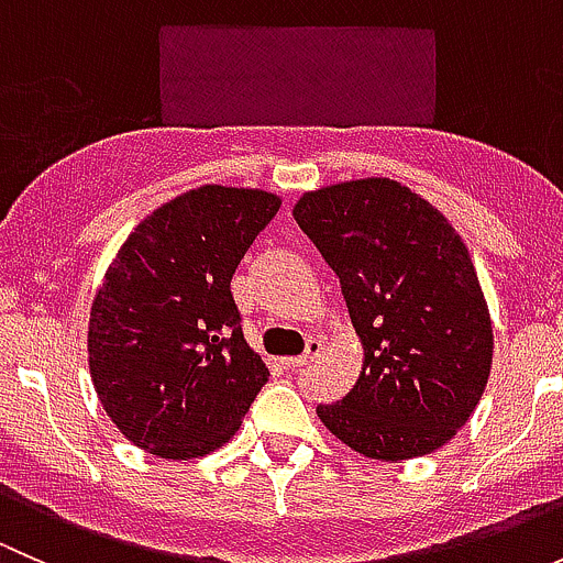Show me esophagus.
<instances>
[{
  "mask_svg": "<svg viewBox=\"0 0 563 563\" xmlns=\"http://www.w3.org/2000/svg\"><path fill=\"white\" fill-rule=\"evenodd\" d=\"M318 354H321V340H310L308 351H305L302 356H286V360H280V362H283V367L294 371V367H302V365H308V362H313Z\"/></svg>",
  "mask_w": 563,
  "mask_h": 563,
  "instance_id": "esophagus-1",
  "label": "esophagus"
}]
</instances>
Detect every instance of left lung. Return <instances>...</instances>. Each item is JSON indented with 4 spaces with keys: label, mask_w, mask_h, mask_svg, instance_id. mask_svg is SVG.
Here are the masks:
<instances>
[{
    "label": "left lung",
    "mask_w": 563,
    "mask_h": 563,
    "mask_svg": "<svg viewBox=\"0 0 563 563\" xmlns=\"http://www.w3.org/2000/svg\"><path fill=\"white\" fill-rule=\"evenodd\" d=\"M294 220L338 272L362 371L316 413L373 460L441 450L468 422L493 365V321L455 225L387 176L308 190Z\"/></svg>",
    "instance_id": "8db88e82"
}]
</instances>
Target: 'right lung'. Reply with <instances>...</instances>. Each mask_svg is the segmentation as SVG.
<instances>
[{
  "mask_svg": "<svg viewBox=\"0 0 563 563\" xmlns=\"http://www.w3.org/2000/svg\"><path fill=\"white\" fill-rule=\"evenodd\" d=\"M283 198L203 185L146 214L89 310V373L119 433L166 460L220 450L269 378L231 277Z\"/></svg>",
  "mask_w": 563,
  "mask_h": 563,
  "instance_id": "right-lung-1",
  "label": "right lung"
}]
</instances>
